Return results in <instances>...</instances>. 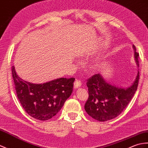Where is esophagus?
<instances>
[{
  "mask_svg": "<svg viewBox=\"0 0 148 148\" xmlns=\"http://www.w3.org/2000/svg\"><path fill=\"white\" fill-rule=\"evenodd\" d=\"M82 85V82L80 80H78V79H76L74 83V86L75 88H78L81 86Z\"/></svg>",
  "mask_w": 148,
  "mask_h": 148,
  "instance_id": "obj_1",
  "label": "esophagus"
}]
</instances>
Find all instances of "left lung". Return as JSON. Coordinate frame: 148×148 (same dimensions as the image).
I'll list each match as a JSON object with an SVG mask.
<instances>
[{
  "instance_id": "left-lung-1",
  "label": "left lung",
  "mask_w": 148,
  "mask_h": 148,
  "mask_svg": "<svg viewBox=\"0 0 148 148\" xmlns=\"http://www.w3.org/2000/svg\"><path fill=\"white\" fill-rule=\"evenodd\" d=\"M135 51L134 57L139 66V53ZM139 73L130 86L119 88L108 83L99 74H95L87 80L89 97L84 105L85 110L92 118L100 122L114 119L119 115L129 103L137 90Z\"/></svg>"
}]
</instances>
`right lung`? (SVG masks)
Returning a JSON list of instances; mask_svg holds the SVG:
<instances>
[{
  "label": "right lung",
  "instance_id": "obj_1",
  "mask_svg": "<svg viewBox=\"0 0 148 148\" xmlns=\"http://www.w3.org/2000/svg\"><path fill=\"white\" fill-rule=\"evenodd\" d=\"M17 97L26 113L38 121H48L60 110L73 90L75 79L58 78L43 84L21 79L12 67Z\"/></svg>",
  "mask_w": 148,
  "mask_h": 148
}]
</instances>
